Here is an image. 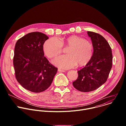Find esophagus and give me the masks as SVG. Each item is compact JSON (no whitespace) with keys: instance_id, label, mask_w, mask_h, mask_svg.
<instances>
[{"instance_id":"obj_1","label":"esophagus","mask_w":126,"mask_h":126,"mask_svg":"<svg viewBox=\"0 0 126 126\" xmlns=\"http://www.w3.org/2000/svg\"><path fill=\"white\" fill-rule=\"evenodd\" d=\"M58 72H65V71L64 70H62L60 68H59L58 69Z\"/></svg>"}]
</instances>
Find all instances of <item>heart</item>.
<instances>
[{
  "instance_id": "obj_1",
  "label": "heart",
  "mask_w": 126,
  "mask_h": 126,
  "mask_svg": "<svg viewBox=\"0 0 126 126\" xmlns=\"http://www.w3.org/2000/svg\"><path fill=\"white\" fill-rule=\"evenodd\" d=\"M63 46L69 47L67 55L60 56L53 61V63L63 69H69L77 64L86 65L92 58L93 54L92 43L77 35H71L60 40L57 37L47 40L43 44L45 54L49 58H55L63 51Z\"/></svg>"
}]
</instances>
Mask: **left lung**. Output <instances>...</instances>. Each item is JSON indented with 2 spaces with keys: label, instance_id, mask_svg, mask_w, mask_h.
Listing matches in <instances>:
<instances>
[{
  "label": "left lung",
  "instance_id": "8db88e82",
  "mask_svg": "<svg viewBox=\"0 0 126 126\" xmlns=\"http://www.w3.org/2000/svg\"><path fill=\"white\" fill-rule=\"evenodd\" d=\"M93 45V56L86 65L78 71V77L73 85L78 91L88 92L95 90L104 84L112 66L111 48L104 37L98 33L88 31Z\"/></svg>",
  "mask_w": 126,
  "mask_h": 126
}]
</instances>
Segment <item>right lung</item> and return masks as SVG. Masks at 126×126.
Segmentation results:
<instances>
[{
	"label": "right lung",
	"instance_id": "add662e5",
	"mask_svg": "<svg viewBox=\"0 0 126 126\" xmlns=\"http://www.w3.org/2000/svg\"><path fill=\"white\" fill-rule=\"evenodd\" d=\"M48 38L44 33L31 32L18 40L15 46L16 79L24 88L34 93L47 89L58 70L44 56L43 44Z\"/></svg>",
	"mask_w": 126,
	"mask_h": 126
}]
</instances>
